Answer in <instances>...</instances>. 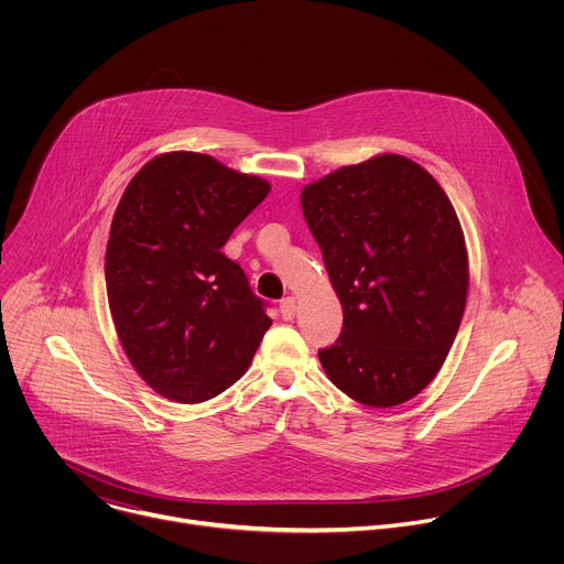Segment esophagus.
<instances>
[{
    "label": "esophagus",
    "mask_w": 564,
    "mask_h": 564,
    "mask_svg": "<svg viewBox=\"0 0 564 564\" xmlns=\"http://www.w3.org/2000/svg\"><path fill=\"white\" fill-rule=\"evenodd\" d=\"M279 310H281V316L285 321H292L294 314H296V301L292 296H285L281 303H279Z\"/></svg>",
    "instance_id": "34e87169"
}]
</instances>
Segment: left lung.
<instances>
[{"mask_svg": "<svg viewBox=\"0 0 564 564\" xmlns=\"http://www.w3.org/2000/svg\"><path fill=\"white\" fill-rule=\"evenodd\" d=\"M301 207L344 307L321 366L359 404H404L442 368L466 305L468 259L448 196L413 160L383 153L305 185Z\"/></svg>", "mask_w": 564, "mask_h": 564, "instance_id": "left-lung-1", "label": "left lung"}]
</instances>
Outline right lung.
<instances>
[{"label":"right lung","mask_w":564,"mask_h":564,"mask_svg":"<svg viewBox=\"0 0 564 564\" xmlns=\"http://www.w3.org/2000/svg\"><path fill=\"white\" fill-rule=\"evenodd\" d=\"M270 183L194 151L155 155L127 185L105 257L120 344L163 397L198 404L250 368L268 303L220 248Z\"/></svg>","instance_id":"obj_1"}]
</instances>
